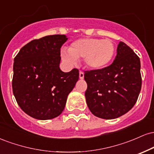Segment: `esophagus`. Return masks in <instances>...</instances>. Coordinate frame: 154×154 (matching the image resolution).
<instances>
[{"mask_svg":"<svg viewBox=\"0 0 154 154\" xmlns=\"http://www.w3.org/2000/svg\"><path fill=\"white\" fill-rule=\"evenodd\" d=\"M84 78V72L82 71H79V79H82Z\"/></svg>","mask_w":154,"mask_h":154,"instance_id":"1","label":"esophagus"}]
</instances>
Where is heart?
<instances>
[{"mask_svg":"<svg viewBox=\"0 0 154 154\" xmlns=\"http://www.w3.org/2000/svg\"><path fill=\"white\" fill-rule=\"evenodd\" d=\"M116 48L110 39L82 38L75 40L63 51L61 57L67 63H75L76 60H85V64L93 69H100L112 61Z\"/></svg>","mask_w":154,"mask_h":154,"instance_id":"b5f03b06","label":"heart"}]
</instances>
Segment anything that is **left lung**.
<instances>
[{
    "label": "left lung",
    "instance_id": "1",
    "mask_svg": "<svg viewBox=\"0 0 154 154\" xmlns=\"http://www.w3.org/2000/svg\"><path fill=\"white\" fill-rule=\"evenodd\" d=\"M88 84L85 98L92 114L104 119L118 118L134 106L142 85L140 61L123 42L111 65L100 69L85 71Z\"/></svg>",
    "mask_w": 154,
    "mask_h": 154
}]
</instances>
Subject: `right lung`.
I'll return each mask as SVG.
<instances>
[{
  "label": "right lung",
  "mask_w": 154,
  "mask_h": 154,
  "mask_svg": "<svg viewBox=\"0 0 154 154\" xmlns=\"http://www.w3.org/2000/svg\"><path fill=\"white\" fill-rule=\"evenodd\" d=\"M67 39L64 35L35 39L14 58L13 93L19 107L35 119L59 116L78 80L77 69L63 72L59 68L61 48Z\"/></svg>",
  "instance_id": "obj_1"
}]
</instances>
